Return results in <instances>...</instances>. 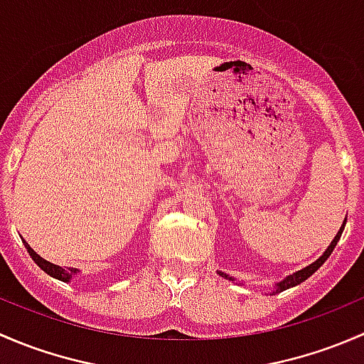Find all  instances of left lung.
I'll list each match as a JSON object with an SVG mask.
<instances>
[{
  "label": "left lung",
  "instance_id": "obj_1",
  "mask_svg": "<svg viewBox=\"0 0 364 364\" xmlns=\"http://www.w3.org/2000/svg\"><path fill=\"white\" fill-rule=\"evenodd\" d=\"M345 222H347V220H343V225L340 227V230H338V234H336L335 236V240L331 241V245H329L328 248H326V252L322 253L321 257H318L317 260H315V262H311L310 266H306V267H303V269H299V271H296V273H292V274H289L287 278H285V280H282L280 284H277V292H282V291H287V289H291V287H296V285H299V284H303L304 280H306V278H310L311 274L315 273V271L318 269V267L322 266V264L326 262V260L329 259V255H331V252L335 250V247H336V243H338L340 241V237H341V232H343V229H345ZM222 274L223 278H227V280H232L234 282V278L232 277H229V274H225V273H220Z\"/></svg>",
  "mask_w": 364,
  "mask_h": 364
}]
</instances>
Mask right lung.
<instances>
[{"instance_id":"right-lung-1","label":"right lung","mask_w":364,"mask_h":364,"mask_svg":"<svg viewBox=\"0 0 364 364\" xmlns=\"http://www.w3.org/2000/svg\"><path fill=\"white\" fill-rule=\"evenodd\" d=\"M24 245H26V250H28L29 255H31V259L36 262V266L42 267V269L46 271L47 274H50V277L58 278V280H61V282H70V280H72L73 274L79 273V269H73V267H72V269H70V267H68V269H63V267H60V266H56V264L49 262V260L42 259V257H40L38 253L33 250V248L29 247L26 241H24Z\"/></svg>"}]
</instances>
